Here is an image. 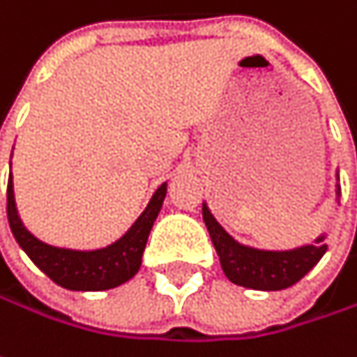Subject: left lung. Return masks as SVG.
<instances>
[{
  "label": "left lung",
  "mask_w": 357,
  "mask_h": 357,
  "mask_svg": "<svg viewBox=\"0 0 357 357\" xmlns=\"http://www.w3.org/2000/svg\"><path fill=\"white\" fill-rule=\"evenodd\" d=\"M202 216L211 233L212 245L220 257V266L227 278L239 286L253 290H282L296 284L319 264L327 243L319 239L314 245H307L294 251H259L239 245L227 231L214 220L206 206Z\"/></svg>",
  "instance_id": "8db88e82"
}]
</instances>
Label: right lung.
Returning <instances> with one entry per match:
<instances>
[{
  "mask_svg": "<svg viewBox=\"0 0 357 357\" xmlns=\"http://www.w3.org/2000/svg\"><path fill=\"white\" fill-rule=\"evenodd\" d=\"M165 190L167 185L163 183L151 198L146 211L139 216V220L128 229L122 239L98 251L59 249L30 235L17 218L12 176L8 179V220L20 247L54 284L67 290H108L124 284L139 272L146 239L161 211Z\"/></svg>",
  "mask_w": 357,
  "mask_h": 357,
  "instance_id": "right-lung-1",
  "label": "right lung"
}]
</instances>
